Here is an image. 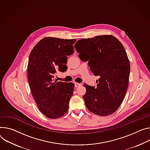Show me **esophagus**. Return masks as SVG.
<instances>
[{"label":"esophagus","instance_id":"obj_1","mask_svg":"<svg viewBox=\"0 0 150 150\" xmlns=\"http://www.w3.org/2000/svg\"><path fill=\"white\" fill-rule=\"evenodd\" d=\"M81 86V84H79V83H75V87L76 88H77V87H78Z\"/></svg>","mask_w":150,"mask_h":150}]
</instances>
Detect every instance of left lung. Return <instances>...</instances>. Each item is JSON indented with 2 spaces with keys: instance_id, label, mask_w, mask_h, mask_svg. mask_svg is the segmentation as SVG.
Instances as JSON below:
<instances>
[{
  "instance_id": "1",
  "label": "left lung",
  "mask_w": 150,
  "mask_h": 150,
  "mask_svg": "<svg viewBox=\"0 0 150 150\" xmlns=\"http://www.w3.org/2000/svg\"><path fill=\"white\" fill-rule=\"evenodd\" d=\"M79 57L87 58L91 72L99 76L97 87L86 84L83 99L88 110L100 116L115 112L123 100L129 84L130 62L122 44L114 36L82 39L74 45Z\"/></svg>"
}]
</instances>
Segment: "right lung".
Instances as JSON below:
<instances>
[{
    "instance_id": "right-lung-1",
    "label": "right lung",
    "mask_w": 150,
    "mask_h": 150,
    "mask_svg": "<svg viewBox=\"0 0 150 150\" xmlns=\"http://www.w3.org/2000/svg\"><path fill=\"white\" fill-rule=\"evenodd\" d=\"M75 39L46 37L32 49L29 59L28 78L33 97L40 111L48 118L63 116L69 109L74 84L57 81L58 71L67 67L64 59L74 53Z\"/></svg>"
}]
</instances>
